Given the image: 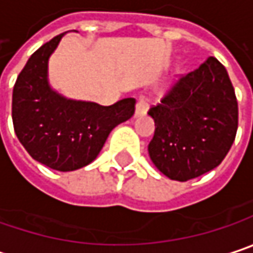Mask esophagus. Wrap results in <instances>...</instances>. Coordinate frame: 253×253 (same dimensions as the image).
Returning a JSON list of instances; mask_svg holds the SVG:
<instances>
[{"label": "esophagus", "instance_id": "esophagus-1", "mask_svg": "<svg viewBox=\"0 0 253 253\" xmlns=\"http://www.w3.org/2000/svg\"><path fill=\"white\" fill-rule=\"evenodd\" d=\"M148 110H149V105L146 101H143V100H139L137 104H136V111H134V116L136 117H142V116H145L146 113H148Z\"/></svg>", "mask_w": 253, "mask_h": 253}]
</instances>
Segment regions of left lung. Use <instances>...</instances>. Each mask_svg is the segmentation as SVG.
<instances>
[{"label":"left lung","mask_w":253,"mask_h":253,"mask_svg":"<svg viewBox=\"0 0 253 253\" xmlns=\"http://www.w3.org/2000/svg\"><path fill=\"white\" fill-rule=\"evenodd\" d=\"M148 114L155 122L150 161L165 176L181 182L218 167L238 130L233 85L213 56L182 77Z\"/></svg>","instance_id":"left-lung-1"}]
</instances>
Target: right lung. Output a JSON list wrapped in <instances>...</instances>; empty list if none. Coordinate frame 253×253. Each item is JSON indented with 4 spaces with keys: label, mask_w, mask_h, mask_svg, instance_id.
<instances>
[{
    "label": "right lung",
    "mask_w": 253,
    "mask_h": 253,
    "mask_svg": "<svg viewBox=\"0 0 253 253\" xmlns=\"http://www.w3.org/2000/svg\"><path fill=\"white\" fill-rule=\"evenodd\" d=\"M65 35L36 50L12 89V125L20 143L35 161L60 172L91 164L111 130L134 114L136 104L123 98L104 107L58 92L49 81V59Z\"/></svg>",
    "instance_id": "obj_1"
}]
</instances>
